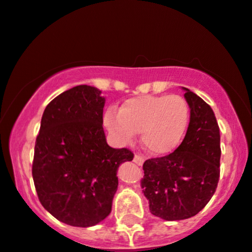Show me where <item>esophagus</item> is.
Segmentation results:
<instances>
[{
    "mask_svg": "<svg viewBox=\"0 0 252 252\" xmlns=\"http://www.w3.org/2000/svg\"><path fill=\"white\" fill-rule=\"evenodd\" d=\"M145 161V157L141 155H135L134 156V163L137 164V165H142Z\"/></svg>",
    "mask_w": 252,
    "mask_h": 252,
    "instance_id": "34e87169",
    "label": "esophagus"
}]
</instances>
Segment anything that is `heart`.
<instances>
[{"label":"heart","mask_w":252,"mask_h":252,"mask_svg":"<svg viewBox=\"0 0 252 252\" xmlns=\"http://www.w3.org/2000/svg\"><path fill=\"white\" fill-rule=\"evenodd\" d=\"M189 106L180 95H144L124 101L118 113L108 110L105 126L118 141L129 144L141 133L144 146L156 156L174 152L189 124Z\"/></svg>","instance_id":"b5f03b06"}]
</instances>
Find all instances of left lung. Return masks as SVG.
<instances>
[{"instance_id":"obj_1","label":"left lung","mask_w":252,"mask_h":252,"mask_svg":"<svg viewBox=\"0 0 252 252\" xmlns=\"http://www.w3.org/2000/svg\"><path fill=\"white\" fill-rule=\"evenodd\" d=\"M185 89L189 124L173 153L144 163L142 192L155 216L166 220L197 215L215 193L220 179V128L215 113L202 97Z\"/></svg>"}]
</instances>
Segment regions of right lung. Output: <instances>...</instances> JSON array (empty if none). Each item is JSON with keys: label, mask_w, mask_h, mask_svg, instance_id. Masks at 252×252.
Returning <instances> with one entry per match:
<instances>
[{"label": "right lung", "mask_w": 252, "mask_h": 252, "mask_svg": "<svg viewBox=\"0 0 252 252\" xmlns=\"http://www.w3.org/2000/svg\"><path fill=\"white\" fill-rule=\"evenodd\" d=\"M77 86L47 105L35 144L32 177L43 208L59 221L92 227L110 215L117 170L133 160L128 148H112L102 128L105 97Z\"/></svg>", "instance_id": "obj_1"}]
</instances>
